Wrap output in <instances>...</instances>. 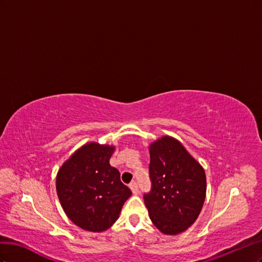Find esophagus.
Segmentation results:
<instances>
[{
  "label": "esophagus",
  "mask_w": 262,
  "mask_h": 262,
  "mask_svg": "<svg viewBox=\"0 0 262 262\" xmlns=\"http://www.w3.org/2000/svg\"><path fill=\"white\" fill-rule=\"evenodd\" d=\"M129 188H130V190L133 192V194H137L138 193V185H137L136 182H132L129 184Z\"/></svg>",
  "instance_id": "obj_1"
}]
</instances>
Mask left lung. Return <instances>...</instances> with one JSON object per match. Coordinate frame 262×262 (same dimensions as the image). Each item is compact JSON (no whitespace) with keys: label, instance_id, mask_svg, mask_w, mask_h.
Here are the masks:
<instances>
[{"label":"left lung","instance_id":"left-lung-1","mask_svg":"<svg viewBox=\"0 0 262 262\" xmlns=\"http://www.w3.org/2000/svg\"><path fill=\"white\" fill-rule=\"evenodd\" d=\"M152 188L144 200L149 217L164 235H178L196 221L206 195L203 167L177 138L162 136L149 145Z\"/></svg>","mask_w":262,"mask_h":262}]
</instances>
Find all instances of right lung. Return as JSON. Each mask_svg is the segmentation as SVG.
<instances>
[{
    "label": "right lung",
    "instance_id": "right-lung-1",
    "mask_svg": "<svg viewBox=\"0 0 262 262\" xmlns=\"http://www.w3.org/2000/svg\"><path fill=\"white\" fill-rule=\"evenodd\" d=\"M115 146L91 141L74 151L58 170L56 190L69 220L82 229L102 233L118 220L132 191L110 159Z\"/></svg>",
    "mask_w": 262,
    "mask_h": 262
}]
</instances>
